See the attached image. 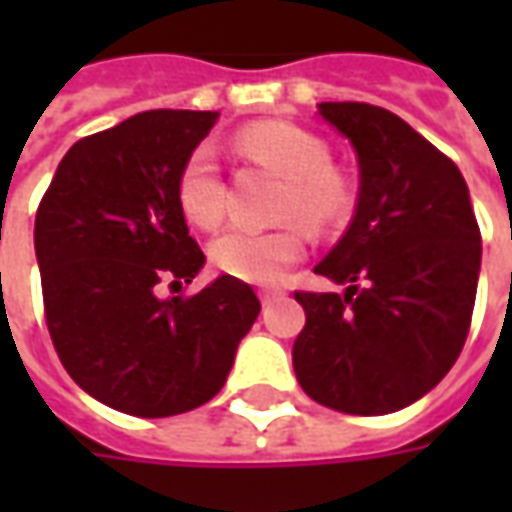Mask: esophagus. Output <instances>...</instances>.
I'll use <instances>...</instances> for the list:
<instances>
[{
    "mask_svg": "<svg viewBox=\"0 0 512 512\" xmlns=\"http://www.w3.org/2000/svg\"><path fill=\"white\" fill-rule=\"evenodd\" d=\"M279 299H285V290L282 288H263L260 290V301H263V304H274V301H279Z\"/></svg>",
    "mask_w": 512,
    "mask_h": 512,
    "instance_id": "1",
    "label": "esophagus"
}]
</instances>
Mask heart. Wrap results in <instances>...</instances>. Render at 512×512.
Wrapping results in <instances>:
<instances>
[{"label": "heart", "mask_w": 512, "mask_h": 512, "mask_svg": "<svg viewBox=\"0 0 512 512\" xmlns=\"http://www.w3.org/2000/svg\"><path fill=\"white\" fill-rule=\"evenodd\" d=\"M238 142L249 156L263 161L288 178L282 194V216H299L312 227H332L351 208V191L332 169L329 147L321 139L293 123H257L241 131ZM180 213L202 230H216L224 216V186L219 164L208 145L191 150L175 183ZM304 230L285 224L277 230L230 227L211 244L213 266L227 277L271 285L279 282L285 268L304 255Z\"/></svg>", "instance_id": "heart-1"}]
</instances>
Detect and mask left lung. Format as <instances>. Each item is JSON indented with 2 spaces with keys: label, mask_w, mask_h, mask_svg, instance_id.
<instances>
[{
  "label": "left lung",
  "mask_w": 512,
  "mask_h": 512,
  "mask_svg": "<svg viewBox=\"0 0 512 512\" xmlns=\"http://www.w3.org/2000/svg\"><path fill=\"white\" fill-rule=\"evenodd\" d=\"M359 158V200L315 274L345 293L296 290L301 389L326 408L376 417L411 406L450 373L472 323L480 227L455 161L381 106L318 104Z\"/></svg>",
  "instance_id": "obj_1"
}]
</instances>
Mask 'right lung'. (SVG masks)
Instances as JSON below:
<instances>
[{"label": "right lung", "mask_w": 512, "mask_h": 512, "mask_svg": "<svg viewBox=\"0 0 512 512\" xmlns=\"http://www.w3.org/2000/svg\"><path fill=\"white\" fill-rule=\"evenodd\" d=\"M219 112L153 109L65 153L35 216L43 310L62 367L134 417H172L227 381L260 301L235 277L158 299L205 263L178 208L183 161Z\"/></svg>", "instance_id": "right-lung-1"}]
</instances>
